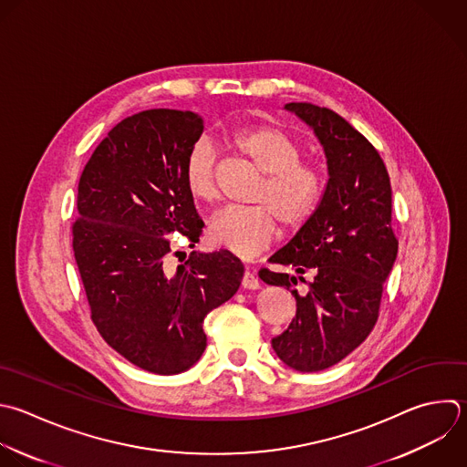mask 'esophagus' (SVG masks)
Returning a JSON list of instances; mask_svg holds the SVG:
<instances>
[{"label":"esophagus","instance_id":"1","mask_svg":"<svg viewBox=\"0 0 467 467\" xmlns=\"http://www.w3.org/2000/svg\"><path fill=\"white\" fill-rule=\"evenodd\" d=\"M259 286H261V283H259V279L255 277V274L250 272V268H246L244 277H243V288H246V290H257Z\"/></svg>","mask_w":467,"mask_h":467}]
</instances>
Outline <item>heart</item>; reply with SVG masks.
Listing matches in <instances>:
<instances>
[{
    "instance_id": "b5f03b06",
    "label": "heart",
    "mask_w": 467,
    "mask_h": 467,
    "mask_svg": "<svg viewBox=\"0 0 467 467\" xmlns=\"http://www.w3.org/2000/svg\"><path fill=\"white\" fill-rule=\"evenodd\" d=\"M228 142L263 177L250 195L254 206L217 213L208 235L213 244L239 257H252L279 235L275 218L286 230H296L312 217L325 192V173L319 164L301 161V144L275 126L237 130ZM184 186L197 204H215L219 192L210 146L197 144L190 151Z\"/></svg>"
}]
</instances>
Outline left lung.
Instances as JSON below:
<instances>
[{
  "label": "left lung",
  "instance_id": "left-lung-1",
  "mask_svg": "<svg viewBox=\"0 0 467 467\" xmlns=\"http://www.w3.org/2000/svg\"><path fill=\"white\" fill-rule=\"evenodd\" d=\"M285 109L319 139L328 182L312 217L270 257L299 277L268 268L259 277L296 297V317L272 339L275 354L299 372H317L359 347L378 321L383 281L398 254L392 190L376 148L343 117L308 102H290ZM305 273L313 283L299 295L293 286L305 282Z\"/></svg>",
  "mask_w": 467,
  "mask_h": 467
}]
</instances>
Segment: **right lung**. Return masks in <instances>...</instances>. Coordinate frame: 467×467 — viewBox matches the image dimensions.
I'll list each match as a JSON object with an SVG mask.
<instances>
[{
	"label": "right lung",
	"instance_id": "right-lung-1",
	"mask_svg": "<svg viewBox=\"0 0 467 467\" xmlns=\"http://www.w3.org/2000/svg\"><path fill=\"white\" fill-rule=\"evenodd\" d=\"M204 126L192 111L148 109L119 122L78 182L73 250L106 343L133 365L170 376L206 348L208 312L228 301L244 266L226 250L192 252L168 268L170 234L188 246L204 223L184 186V164Z\"/></svg>",
	"mask_w": 467,
	"mask_h": 467
}]
</instances>
